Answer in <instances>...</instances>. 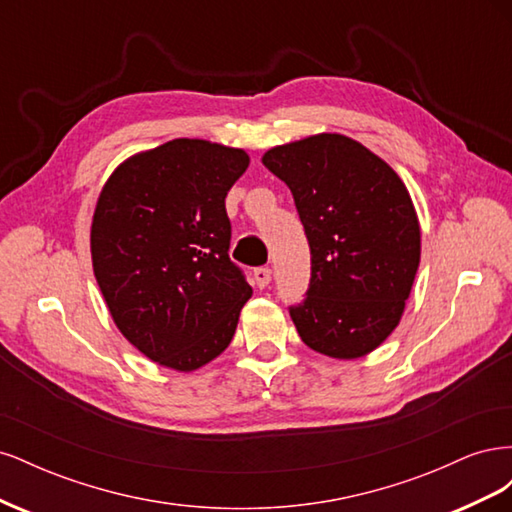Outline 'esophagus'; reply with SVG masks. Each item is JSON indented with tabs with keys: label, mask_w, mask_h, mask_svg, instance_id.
Returning a JSON list of instances; mask_svg holds the SVG:
<instances>
[{
	"label": "esophagus",
	"mask_w": 512,
	"mask_h": 512,
	"mask_svg": "<svg viewBox=\"0 0 512 512\" xmlns=\"http://www.w3.org/2000/svg\"><path fill=\"white\" fill-rule=\"evenodd\" d=\"M254 282L258 288H267L271 282V269L269 267L254 269Z\"/></svg>",
	"instance_id": "1"
}]
</instances>
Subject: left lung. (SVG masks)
Here are the masks:
<instances>
[{
    "instance_id": "left-lung-1",
    "label": "left lung",
    "mask_w": 512,
    "mask_h": 512,
    "mask_svg": "<svg viewBox=\"0 0 512 512\" xmlns=\"http://www.w3.org/2000/svg\"><path fill=\"white\" fill-rule=\"evenodd\" d=\"M292 192L312 254L305 299L290 305L303 342L359 359L393 333L421 260V228L404 181L367 147L318 134L262 156Z\"/></svg>"
}]
</instances>
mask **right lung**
Returning <instances> with one entry per match:
<instances>
[{
  "label": "right lung",
  "instance_id": "1",
  "mask_svg": "<svg viewBox=\"0 0 512 512\" xmlns=\"http://www.w3.org/2000/svg\"><path fill=\"white\" fill-rule=\"evenodd\" d=\"M250 158L175 138L123 162L91 224V260L117 329L151 361L192 371L222 354L252 297L230 260L226 194Z\"/></svg>",
  "mask_w": 512,
  "mask_h": 512
}]
</instances>
